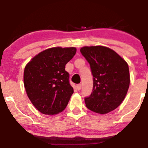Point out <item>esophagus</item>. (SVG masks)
Here are the masks:
<instances>
[{
  "mask_svg": "<svg viewBox=\"0 0 148 148\" xmlns=\"http://www.w3.org/2000/svg\"><path fill=\"white\" fill-rule=\"evenodd\" d=\"M81 87H82V85H81V84H78V85H77L76 88L77 89H78V91H80V90L81 89Z\"/></svg>",
  "mask_w": 148,
  "mask_h": 148,
  "instance_id": "obj_1",
  "label": "esophagus"
}]
</instances>
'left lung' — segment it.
<instances>
[{
	"label": "left lung",
	"instance_id": "8db88e82",
	"mask_svg": "<svg viewBox=\"0 0 148 148\" xmlns=\"http://www.w3.org/2000/svg\"><path fill=\"white\" fill-rule=\"evenodd\" d=\"M82 55L90 64L93 90L85 98L90 110L107 114L121 104L130 84L129 65L115 51L103 46H84Z\"/></svg>",
	"mask_w": 148,
	"mask_h": 148
}]
</instances>
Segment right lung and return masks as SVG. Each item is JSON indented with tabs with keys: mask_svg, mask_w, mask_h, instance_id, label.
I'll return each mask as SVG.
<instances>
[{
	"mask_svg": "<svg viewBox=\"0 0 148 148\" xmlns=\"http://www.w3.org/2000/svg\"><path fill=\"white\" fill-rule=\"evenodd\" d=\"M76 48L53 47L35 56L24 70V86L35 108L45 115L62 112L73 94L65 65Z\"/></svg>",
	"mask_w": 148,
	"mask_h": 148,
	"instance_id": "add662e5",
	"label": "right lung"
}]
</instances>
